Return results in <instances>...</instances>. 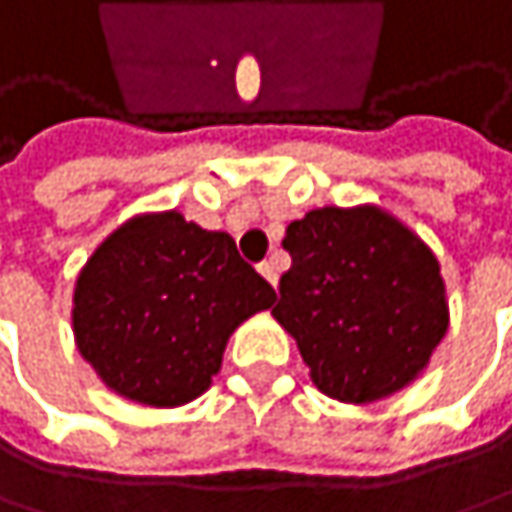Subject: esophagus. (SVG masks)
Masks as SVG:
<instances>
[{
  "mask_svg": "<svg viewBox=\"0 0 512 512\" xmlns=\"http://www.w3.org/2000/svg\"><path fill=\"white\" fill-rule=\"evenodd\" d=\"M258 270H261V276H264V279H267V282H270L273 288L279 285V267H276L273 261H264V264H261Z\"/></svg>",
  "mask_w": 512,
  "mask_h": 512,
  "instance_id": "34e87169",
  "label": "esophagus"
}]
</instances>
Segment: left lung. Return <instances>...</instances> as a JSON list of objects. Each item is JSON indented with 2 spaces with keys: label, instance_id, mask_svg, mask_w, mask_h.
I'll return each instance as SVG.
<instances>
[{
  "label": "left lung",
  "instance_id": "left-lung-1",
  "mask_svg": "<svg viewBox=\"0 0 512 512\" xmlns=\"http://www.w3.org/2000/svg\"><path fill=\"white\" fill-rule=\"evenodd\" d=\"M276 321L312 384L369 405L408 387L441 345L450 309L432 248L381 206H324L291 221Z\"/></svg>",
  "mask_w": 512,
  "mask_h": 512
}]
</instances>
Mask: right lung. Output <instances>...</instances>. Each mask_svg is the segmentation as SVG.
<instances>
[{
  "label": "right lung",
  "instance_id": "right-lung-1",
  "mask_svg": "<svg viewBox=\"0 0 512 512\" xmlns=\"http://www.w3.org/2000/svg\"><path fill=\"white\" fill-rule=\"evenodd\" d=\"M276 291L221 230L176 209L116 227L74 285V342L98 378L137 405L176 408L209 390L230 333Z\"/></svg>",
  "mask_w": 512,
  "mask_h": 512
}]
</instances>
